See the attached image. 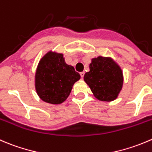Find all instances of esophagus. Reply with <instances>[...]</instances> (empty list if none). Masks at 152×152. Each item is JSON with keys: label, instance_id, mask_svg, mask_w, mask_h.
Here are the masks:
<instances>
[{"label": "esophagus", "instance_id": "obj_1", "mask_svg": "<svg viewBox=\"0 0 152 152\" xmlns=\"http://www.w3.org/2000/svg\"><path fill=\"white\" fill-rule=\"evenodd\" d=\"M80 76H81V78H82V79H83L84 76H85V72H81Z\"/></svg>", "mask_w": 152, "mask_h": 152}]
</instances>
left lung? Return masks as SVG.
I'll use <instances>...</instances> for the list:
<instances>
[{
    "instance_id": "left-lung-1",
    "label": "left lung",
    "mask_w": 152,
    "mask_h": 152,
    "mask_svg": "<svg viewBox=\"0 0 152 152\" xmlns=\"http://www.w3.org/2000/svg\"><path fill=\"white\" fill-rule=\"evenodd\" d=\"M89 68L84 80L94 96L100 101L115 100L123 85V74L120 66L110 57L98 56L91 59Z\"/></svg>"
}]
</instances>
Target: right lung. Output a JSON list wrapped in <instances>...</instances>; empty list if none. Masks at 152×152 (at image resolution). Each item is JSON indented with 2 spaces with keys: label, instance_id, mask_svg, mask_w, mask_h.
<instances>
[{
  "label": "right lung",
  "instance_id": "obj_1",
  "mask_svg": "<svg viewBox=\"0 0 152 152\" xmlns=\"http://www.w3.org/2000/svg\"><path fill=\"white\" fill-rule=\"evenodd\" d=\"M80 77L73 66L66 64L63 54L50 51L42 57L37 67L35 91L45 102L61 104L67 99L73 85Z\"/></svg>",
  "mask_w": 152,
  "mask_h": 152
}]
</instances>
